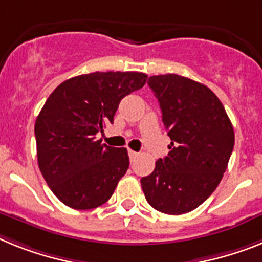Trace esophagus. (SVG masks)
<instances>
[{
    "label": "esophagus",
    "mask_w": 262,
    "mask_h": 262,
    "mask_svg": "<svg viewBox=\"0 0 262 262\" xmlns=\"http://www.w3.org/2000/svg\"><path fill=\"white\" fill-rule=\"evenodd\" d=\"M127 153H129V158H130V161H133V160H136V158L138 157V153L135 150H130V149H129V151H127Z\"/></svg>",
    "instance_id": "esophagus-1"
}]
</instances>
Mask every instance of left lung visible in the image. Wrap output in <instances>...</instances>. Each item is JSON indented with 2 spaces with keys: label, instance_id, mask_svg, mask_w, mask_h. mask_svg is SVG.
Masks as SVG:
<instances>
[{
  "label": "left lung",
  "instance_id": "1",
  "mask_svg": "<svg viewBox=\"0 0 262 262\" xmlns=\"http://www.w3.org/2000/svg\"><path fill=\"white\" fill-rule=\"evenodd\" d=\"M160 102L170 151L141 179L146 201L158 212L195 209L217 188L234 146V132L224 105L205 85L179 76L149 77Z\"/></svg>",
  "mask_w": 262,
  "mask_h": 262
}]
</instances>
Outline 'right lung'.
Wrapping results in <instances>:
<instances>
[{"label": "right lung", "mask_w": 262, "mask_h": 262, "mask_svg": "<svg viewBox=\"0 0 262 262\" xmlns=\"http://www.w3.org/2000/svg\"><path fill=\"white\" fill-rule=\"evenodd\" d=\"M146 78L140 72H94L63 81L46 100L34 125L38 166L69 208L105 204L126 173V148L101 144L96 135L113 124L120 101Z\"/></svg>", "instance_id": "obj_1"}]
</instances>
